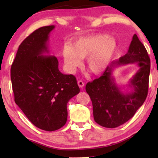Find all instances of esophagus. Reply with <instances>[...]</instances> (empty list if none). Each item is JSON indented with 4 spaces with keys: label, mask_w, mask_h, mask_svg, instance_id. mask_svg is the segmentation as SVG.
Masks as SVG:
<instances>
[{
    "label": "esophagus",
    "mask_w": 158,
    "mask_h": 158,
    "mask_svg": "<svg viewBox=\"0 0 158 158\" xmlns=\"http://www.w3.org/2000/svg\"><path fill=\"white\" fill-rule=\"evenodd\" d=\"M78 85L80 88H83L84 86V82L82 81L81 80H79V81H78Z\"/></svg>",
    "instance_id": "esophagus-1"
}]
</instances>
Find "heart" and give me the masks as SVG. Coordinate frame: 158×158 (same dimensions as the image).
Here are the masks:
<instances>
[{
    "label": "heart",
    "instance_id": "obj_1",
    "mask_svg": "<svg viewBox=\"0 0 158 158\" xmlns=\"http://www.w3.org/2000/svg\"><path fill=\"white\" fill-rule=\"evenodd\" d=\"M117 51V42L107 34H97L82 37L73 42L72 47L63 50L64 63L69 71L74 72L86 58V68L93 74L102 73L108 68Z\"/></svg>",
    "mask_w": 158,
    "mask_h": 158
}]
</instances>
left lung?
<instances>
[{
    "mask_svg": "<svg viewBox=\"0 0 158 158\" xmlns=\"http://www.w3.org/2000/svg\"><path fill=\"white\" fill-rule=\"evenodd\" d=\"M133 63H137L140 69L127 85L131 91L123 92L114 81L113 73L119 66ZM150 69L147 51L135 34L126 54L113 61L102 75L85 85L92 101L93 117L98 124L114 128L133 117L148 95Z\"/></svg>",
    "mask_w": 158,
    "mask_h": 158,
    "instance_id": "obj_1",
    "label": "left lung"
}]
</instances>
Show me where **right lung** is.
I'll return each mask as SVG.
<instances>
[{"instance_id":"right-lung-1","label":"right lung","mask_w":158,"mask_h":158,"mask_svg":"<svg viewBox=\"0 0 158 158\" xmlns=\"http://www.w3.org/2000/svg\"><path fill=\"white\" fill-rule=\"evenodd\" d=\"M54 28L44 26L26 37L11 67L15 103L35 126L49 132L66 123L68 102L80 91L75 77L61 73L57 58L49 55Z\"/></svg>"}]
</instances>
